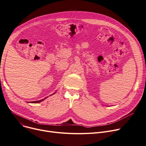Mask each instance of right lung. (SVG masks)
Here are the masks:
<instances>
[{
	"mask_svg": "<svg viewBox=\"0 0 146 146\" xmlns=\"http://www.w3.org/2000/svg\"><path fill=\"white\" fill-rule=\"evenodd\" d=\"M45 98H44V99H41V100H40V101H34V102H31L32 103H38V102H41V101H42L43 100H44V99H45Z\"/></svg>",
	"mask_w": 146,
	"mask_h": 146,
	"instance_id": "add662e5",
	"label": "right lung"
}]
</instances>
